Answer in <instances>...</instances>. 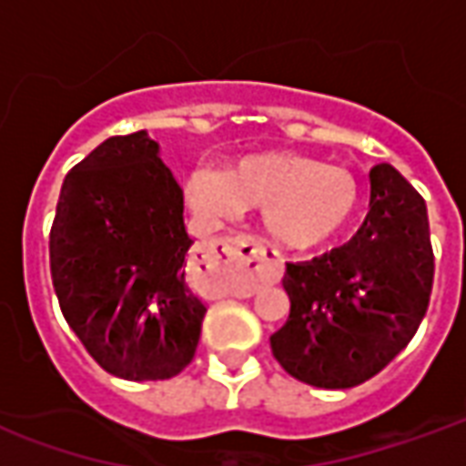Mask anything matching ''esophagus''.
<instances>
[{
	"instance_id": "1",
	"label": "esophagus",
	"mask_w": 466,
	"mask_h": 466,
	"mask_svg": "<svg viewBox=\"0 0 466 466\" xmlns=\"http://www.w3.org/2000/svg\"><path fill=\"white\" fill-rule=\"evenodd\" d=\"M209 264L239 274V277H257L264 269V252L252 237L237 234V237L214 242L212 252H209Z\"/></svg>"
}]
</instances>
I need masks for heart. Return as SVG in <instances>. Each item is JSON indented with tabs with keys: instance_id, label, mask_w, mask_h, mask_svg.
<instances>
[{
	"instance_id": "b5f03b06",
	"label": "heart",
	"mask_w": 466,
	"mask_h": 466,
	"mask_svg": "<svg viewBox=\"0 0 466 466\" xmlns=\"http://www.w3.org/2000/svg\"><path fill=\"white\" fill-rule=\"evenodd\" d=\"M187 194L209 214L234 207L262 209L272 242L297 252L337 239L360 204V189L347 169L294 152L244 157L224 174L199 169L189 177Z\"/></svg>"
}]
</instances>
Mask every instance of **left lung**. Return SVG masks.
<instances>
[{
  "instance_id": "8db88e82",
  "label": "left lung",
  "mask_w": 466,
  "mask_h": 466,
  "mask_svg": "<svg viewBox=\"0 0 466 466\" xmlns=\"http://www.w3.org/2000/svg\"><path fill=\"white\" fill-rule=\"evenodd\" d=\"M370 214L350 242L287 264L289 319L269 337L294 380L350 390L400 354L430 307L434 252L427 204L391 164L370 172Z\"/></svg>"
}]
</instances>
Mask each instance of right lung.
Returning <instances> with one entry per match:
<instances>
[{"label":"right lung","mask_w":466,"mask_h":466,"mask_svg":"<svg viewBox=\"0 0 466 466\" xmlns=\"http://www.w3.org/2000/svg\"><path fill=\"white\" fill-rule=\"evenodd\" d=\"M184 197L147 132L109 137L69 169L49 232L66 324L95 361L132 381L192 361L204 302L187 284Z\"/></svg>","instance_id":"obj_1"}]
</instances>
